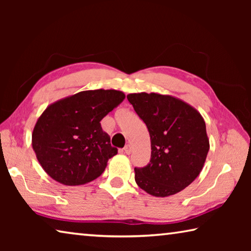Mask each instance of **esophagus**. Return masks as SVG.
I'll return each mask as SVG.
<instances>
[{"label":"esophagus","mask_w":251,"mask_h":251,"mask_svg":"<svg viewBox=\"0 0 251 251\" xmlns=\"http://www.w3.org/2000/svg\"><path fill=\"white\" fill-rule=\"evenodd\" d=\"M123 151H124V152L125 154H127V155H129L130 152H131V147L129 146V145H126L124 148H123Z\"/></svg>","instance_id":"esophagus-1"}]
</instances>
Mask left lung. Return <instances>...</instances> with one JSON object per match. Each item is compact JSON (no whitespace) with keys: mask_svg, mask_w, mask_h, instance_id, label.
<instances>
[{"mask_svg":"<svg viewBox=\"0 0 251 251\" xmlns=\"http://www.w3.org/2000/svg\"><path fill=\"white\" fill-rule=\"evenodd\" d=\"M151 136L150 164L135 168V181L155 197L181 192L201 174L209 151V138L201 113L171 95H127Z\"/></svg>","mask_w":251,"mask_h":251,"instance_id":"1","label":"left lung"}]
</instances>
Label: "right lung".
Instances as JSON below:
<instances>
[{"label":"right lung","instance_id":"1","mask_svg":"<svg viewBox=\"0 0 251 251\" xmlns=\"http://www.w3.org/2000/svg\"><path fill=\"white\" fill-rule=\"evenodd\" d=\"M116 90L83 91L49 105L32 133V146L42 168L66 186L87 184L101 175L117 154L100 121L120 105Z\"/></svg>","mask_w":251,"mask_h":251}]
</instances>
